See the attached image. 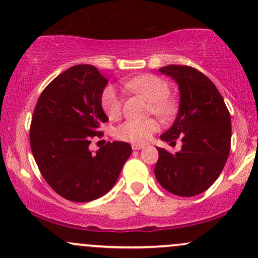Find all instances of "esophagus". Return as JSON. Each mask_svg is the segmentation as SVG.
I'll return each mask as SVG.
<instances>
[{
	"label": "esophagus",
	"instance_id": "34e87169",
	"mask_svg": "<svg viewBox=\"0 0 258 258\" xmlns=\"http://www.w3.org/2000/svg\"><path fill=\"white\" fill-rule=\"evenodd\" d=\"M144 147H145L144 145H139V144L132 145V150H134V151H140V150H142Z\"/></svg>",
	"mask_w": 258,
	"mask_h": 258
}]
</instances>
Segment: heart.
<instances>
[{
  "instance_id": "b5f03b06",
  "label": "heart",
  "mask_w": 258,
  "mask_h": 258,
  "mask_svg": "<svg viewBox=\"0 0 258 258\" xmlns=\"http://www.w3.org/2000/svg\"><path fill=\"white\" fill-rule=\"evenodd\" d=\"M124 87L132 92L139 93L151 102L152 112L166 117L173 111V103L167 97L170 93L167 82L155 75H141L124 81ZM101 105L110 118H116L121 113V97L113 86H107L101 96ZM158 124L153 119H127L116 130L117 139L122 141L145 144L153 132L157 131Z\"/></svg>"
}]
</instances>
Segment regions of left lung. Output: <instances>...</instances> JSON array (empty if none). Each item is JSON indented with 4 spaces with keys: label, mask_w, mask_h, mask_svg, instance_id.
Wrapping results in <instances>:
<instances>
[{
    "label": "left lung",
    "mask_w": 258,
    "mask_h": 258,
    "mask_svg": "<svg viewBox=\"0 0 258 258\" xmlns=\"http://www.w3.org/2000/svg\"><path fill=\"white\" fill-rule=\"evenodd\" d=\"M158 71L178 86L179 106L172 126L161 140L181 151L157 147L155 176L161 186L181 197L202 194L218 178L231 146V117L222 96L209 77L189 66H165Z\"/></svg>",
    "instance_id": "8db88e82"
}]
</instances>
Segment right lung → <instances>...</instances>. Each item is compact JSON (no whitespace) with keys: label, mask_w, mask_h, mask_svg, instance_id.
I'll list each match as a JSON object with an SVG mask.
<instances>
[{"label":"right lung","mask_w":258,"mask_h":258,"mask_svg":"<svg viewBox=\"0 0 258 258\" xmlns=\"http://www.w3.org/2000/svg\"><path fill=\"white\" fill-rule=\"evenodd\" d=\"M108 80L92 64H76L41 93L33 112L30 141L43 178L59 196L90 202L107 194L131 156L127 142H108L95 153L91 139L108 121L101 96Z\"/></svg>","instance_id":"right-lung-1"}]
</instances>
